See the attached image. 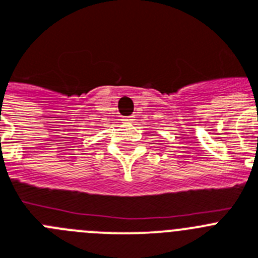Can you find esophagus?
Instances as JSON below:
<instances>
[{"label": "esophagus", "mask_w": 258, "mask_h": 258, "mask_svg": "<svg viewBox=\"0 0 258 258\" xmlns=\"http://www.w3.org/2000/svg\"><path fill=\"white\" fill-rule=\"evenodd\" d=\"M135 120V116L134 115H130V116H123L122 118V122L123 123H132Z\"/></svg>", "instance_id": "1"}]
</instances>
